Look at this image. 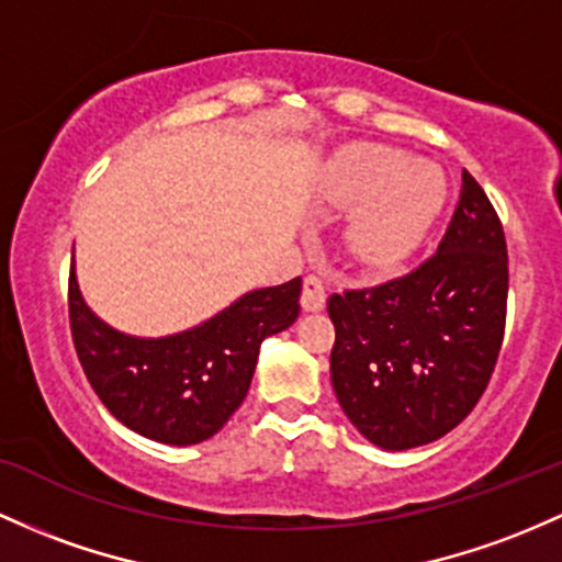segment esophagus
<instances>
[{
	"label": "esophagus",
	"mask_w": 562,
	"mask_h": 562,
	"mask_svg": "<svg viewBox=\"0 0 562 562\" xmlns=\"http://www.w3.org/2000/svg\"><path fill=\"white\" fill-rule=\"evenodd\" d=\"M325 285L319 277L310 274L304 280V291H301V306H304V312H319L325 310Z\"/></svg>",
	"instance_id": "esophagus-1"
}]
</instances>
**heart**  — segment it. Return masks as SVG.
Returning a JSON list of instances; mask_svg holds the SVG:
<instances>
[{"label":"heart","mask_w":562,"mask_h":562,"mask_svg":"<svg viewBox=\"0 0 562 562\" xmlns=\"http://www.w3.org/2000/svg\"><path fill=\"white\" fill-rule=\"evenodd\" d=\"M451 183L429 159L386 144H349L323 172V196L351 211L347 248L362 267L390 271L424 243L446 207Z\"/></svg>","instance_id":"1"}]
</instances>
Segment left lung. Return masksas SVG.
<instances>
[{
	"label": "left lung",
	"instance_id": "1",
	"mask_svg": "<svg viewBox=\"0 0 562 562\" xmlns=\"http://www.w3.org/2000/svg\"><path fill=\"white\" fill-rule=\"evenodd\" d=\"M502 221L470 172L437 252L411 274L330 295V381L357 431L408 451L459 427L488 386L507 319Z\"/></svg>",
	"mask_w": 562,
	"mask_h": 562
}]
</instances>
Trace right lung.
Here are the masks:
<instances>
[{
    "label": "right lung",
    "instance_id": "add662e5",
    "mask_svg": "<svg viewBox=\"0 0 562 562\" xmlns=\"http://www.w3.org/2000/svg\"><path fill=\"white\" fill-rule=\"evenodd\" d=\"M301 277L239 295L194 328L146 338L111 328L82 299L71 261L69 319L77 357L101 403L127 429L196 446L243 405L263 338L299 317Z\"/></svg>",
    "mask_w": 562,
    "mask_h": 562
}]
</instances>
